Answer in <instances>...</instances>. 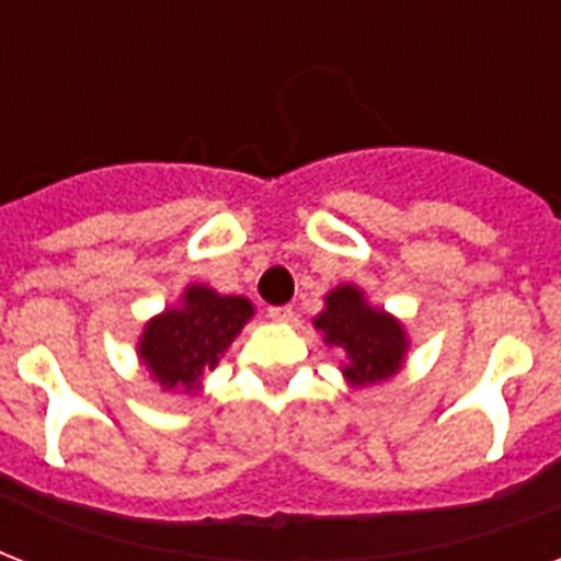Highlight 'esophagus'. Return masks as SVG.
I'll list each match as a JSON object with an SVG mask.
<instances>
[{"instance_id":"obj_1","label":"esophagus","mask_w":561,"mask_h":561,"mask_svg":"<svg viewBox=\"0 0 561 561\" xmlns=\"http://www.w3.org/2000/svg\"><path fill=\"white\" fill-rule=\"evenodd\" d=\"M267 314H271L273 320H279V323H290V320H294V308H290V306H273Z\"/></svg>"}]
</instances>
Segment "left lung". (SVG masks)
Segmentation results:
<instances>
[{"label": "left lung", "instance_id": "1", "mask_svg": "<svg viewBox=\"0 0 561 561\" xmlns=\"http://www.w3.org/2000/svg\"><path fill=\"white\" fill-rule=\"evenodd\" d=\"M329 346L346 352L343 375L352 387L387 381L399 373L408 355L404 325L381 308H373L364 290L337 285L325 294V308L314 320Z\"/></svg>", "mask_w": 561, "mask_h": 561}]
</instances>
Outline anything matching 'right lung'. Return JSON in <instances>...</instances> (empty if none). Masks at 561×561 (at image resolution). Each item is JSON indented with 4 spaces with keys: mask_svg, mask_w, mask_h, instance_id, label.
<instances>
[{
    "mask_svg": "<svg viewBox=\"0 0 561 561\" xmlns=\"http://www.w3.org/2000/svg\"><path fill=\"white\" fill-rule=\"evenodd\" d=\"M253 317L244 297H220L206 285H188L178 308L148 320L136 346L145 369L162 390H201V375L218 367L220 355Z\"/></svg>",
    "mask_w": 561,
    "mask_h": 561,
    "instance_id": "add662e5",
    "label": "right lung"
}]
</instances>
